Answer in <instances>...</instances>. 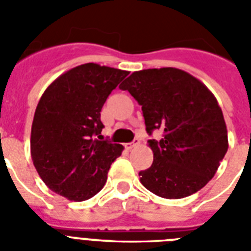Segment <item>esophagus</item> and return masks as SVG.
<instances>
[{
	"label": "esophagus",
	"instance_id": "obj_1",
	"mask_svg": "<svg viewBox=\"0 0 251 251\" xmlns=\"http://www.w3.org/2000/svg\"><path fill=\"white\" fill-rule=\"evenodd\" d=\"M139 145V139H134L133 142H130V143H126L125 149L126 150H133L134 147H137Z\"/></svg>",
	"mask_w": 251,
	"mask_h": 251
}]
</instances>
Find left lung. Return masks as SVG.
I'll list each match as a JSON object with an SVG mask.
<instances>
[{
    "label": "left lung",
    "mask_w": 251,
    "mask_h": 251,
    "mask_svg": "<svg viewBox=\"0 0 251 251\" xmlns=\"http://www.w3.org/2000/svg\"><path fill=\"white\" fill-rule=\"evenodd\" d=\"M120 88L142 105L147 133H164L160 141H149L153 163L139 172L142 185L167 199L185 198L206 186L228 150L226 121L214 94L176 68L134 72Z\"/></svg>",
    "instance_id": "left-lung-1"
}]
</instances>
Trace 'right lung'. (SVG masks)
I'll use <instances>...</instances> for the list:
<instances>
[{
  "label": "right lung",
  "mask_w": 251,
  "mask_h": 251,
  "mask_svg": "<svg viewBox=\"0 0 251 251\" xmlns=\"http://www.w3.org/2000/svg\"><path fill=\"white\" fill-rule=\"evenodd\" d=\"M129 72L84 64L61 74L39 100L31 127V157L52 191L82 202L101 190L124 146L101 139L100 112Z\"/></svg>",
  "instance_id": "obj_1"
}]
</instances>
